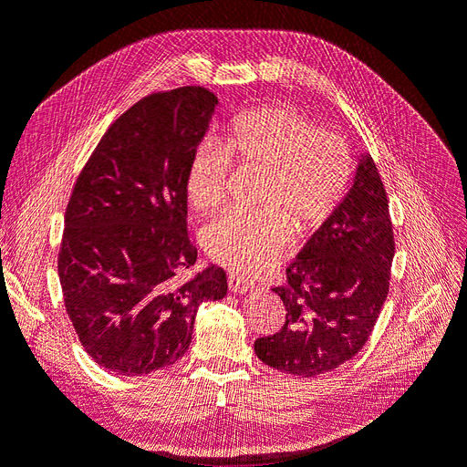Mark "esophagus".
I'll return each instance as SVG.
<instances>
[{"label":"esophagus","mask_w":467,"mask_h":467,"mask_svg":"<svg viewBox=\"0 0 467 467\" xmlns=\"http://www.w3.org/2000/svg\"><path fill=\"white\" fill-rule=\"evenodd\" d=\"M228 286H230V290H232L234 294H247V292L253 288L251 282H245V280L237 278V276H230V278H228Z\"/></svg>","instance_id":"34e87169"}]
</instances>
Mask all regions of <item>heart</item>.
<instances>
[{
    "label": "heart",
    "mask_w": 467,
    "mask_h": 467,
    "mask_svg": "<svg viewBox=\"0 0 467 467\" xmlns=\"http://www.w3.org/2000/svg\"><path fill=\"white\" fill-rule=\"evenodd\" d=\"M232 165L263 173L259 212H230L212 222L202 245L212 261L237 276H253L278 263L292 228L309 234L343 202L352 173L341 134L316 130L290 107H259L232 120L222 144L206 140L192 151L185 191L202 214L218 210L230 189Z\"/></svg>",
    "instance_id": "b5f03b06"
}]
</instances>
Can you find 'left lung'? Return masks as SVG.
<instances>
[{
	"mask_svg": "<svg viewBox=\"0 0 467 467\" xmlns=\"http://www.w3.org/2000/svg\"><path fill=\"white\" fill-rule=\"evenodd\" d=\"M393 230L384 182L362 155L352 187L319 225L273 292L286 321L255 341V355L275 370L314 378L350 360L368 341L389 292Z\"/></svg>",
	"mask_w": 467,
	"mask_h": 467,
	"instance_id": "left-lung-1",
	"label": "left lung"
}]
</instances>
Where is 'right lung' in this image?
<instances>
[{"mask_svg": "<svg viewBox=\"0 0 467 467\" xmlns=\"http://www.w3.org/2000/svg\"><path fill=\"white\" fill-rule=\"evenodd\" d=\"M204 88L153 93L109 126L64 216L58 275L79 343L103 368L142 376L189 350L202 302L228 292L223 268L196 263L185 177L214 115Z\"/></svg>", "mask_w": 467, "mask_h": 467, "instance_id": "right-lung-1", "label": "right lung"}]
</instances>
